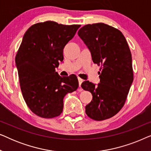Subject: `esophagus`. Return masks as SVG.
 I'll list each match as a JSON object with an SVG mask.
<instances>
[{"mask_svg":"<svg viewBox=\"0 0 151 151\" xmlns=\"http://www.w3.org/2000/svg\"><path fill=\"white\" fill-rule=\"evenodd\" d=\"M78 82H79V86H81L82 82H83V80L81 79L80 78H78Z\"/></svg>","mask_w":151,"mask_h":151,"instance_id":"34e87169","label":"esophagus"}]
</instances>
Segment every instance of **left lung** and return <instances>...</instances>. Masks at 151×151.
Masks as SVG:
<instances>
[{
    "mask_svg": "<svg viewBox=\"0 0 151 151\" xmlns=\"http://www.w3.org/2000/svg\"><path fill=\"white\" fill-rule=\"evenodd\" d=\"M91 53L94 63L100 66V82L82 83L93 99L85 106L90 118L101 121L111 118L124 106L133 81L131 52L120 31L108 24H86L78 32Z\"/></svg>",
    "mask_w": 151,
    "mask_h": 151,
    "instance_id": "1",
    "label": "left lung"
}]
</instances>
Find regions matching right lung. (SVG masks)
Returning a JSON list of instances; mask_svg holds the SVG:
<instances>
[{
    "label": "right lung",
    "mask_w": 151,
    "mask_h": 151,
    "mask_svg": "<svg viewBox=\"0 0 151 151\" xmlns=\"http://www.w3.org/2000/svg\"><path fill=\"white\" fill-rule=\"evenodd\" d=\"M80 27L48 20L33 24L24 35L15 62L24 100L39 117L59 116L64 97L79 86L76 76L61 77L55 69L63 61L64 47Z\"/></svg>",
    "instance_id": "add662e5"
}]
</instances>
